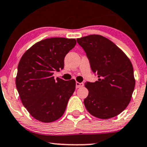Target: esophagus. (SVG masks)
Returning a JSON list of instances; mask_svg holds the SVG:
<instances>
[{
	"label": "esophagus",
	"instance_id": "1",
	"mask_svg": "<svg viewBox=\"0 0 147 147\" xmlns=\"http://www.w3.org/2000/svg\"><path fill=\"white\" fill-rule=\"evenodd\" d=\"M84 83H79L77 81V82H76V88H79L81 87H83V86H84Z\"/></svg>",
	"mask_w": 147,
	"mask_h": 147
}]
</instances>
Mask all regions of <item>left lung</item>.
Instances as JSON below:
<instances>
[{
	"label": "left lung",
	"mask_w": 147,
	"mask_h": 147,
	"mask_svg": "<svg viewBox=\"0 0 147 147\" xmlns=\"http://www.w3.org/2000/svg\"><path fill=\"white\" fill-rule=\"evenodd\" d=\"M77 41L98 78L94 83H86L89 91L84 101L86 109L101 119L116 116L129 105L135 88L131 62L117 46L101 35H90Z\"/></svg>",
	"instance_id": "8db88e82"
}]
</instances>
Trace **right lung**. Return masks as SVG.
Listing matches in <instances>:
<instances>
[{"label": "right lung", "instance_id": "obj_1", "mask_svg": "<svg viewBox=\"0 0 147 147\" xmlns=\"http://www.w3.org/2000/svg\"><path fill=\"white\" fill-rule=\"evenodd\" d=\"M75 39L51 38L37 42L24 53L18 66L16 85L23 105L43 123L59 119L75 90L74 79L53 75L62 70L64 58L76 45Z\"/></svg>", "mask_w": 147, "mask_h": 147}]
</instances>
